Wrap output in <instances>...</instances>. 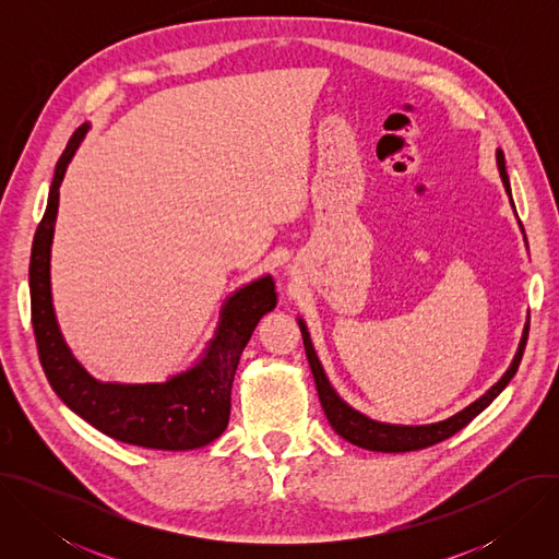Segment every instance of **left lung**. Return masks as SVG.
<instances>
[{
  "mask_svg": "<svg viewBox=\"0 0 559 559\" xmlns=\"http://www.w3.org/2000/svg\"><path fill=\"white\" fill-rule=\"evenodd\" d=\"M498 168H500V177L504 183L507 194L511 197V186H509V175H507V166H504V154L502 150H498ZM513 205V199H511ZM515 207V205H513ZM300 325V334H302V345H305V354L316 380V389H318V397H321V405L325 409V416L330 420V425L334 427V431L345 438L347 442L360 447V449H369V451H382V453H405V451H418V449H427L433 447L447 438H451L453 433H457L460 429H464L477 414H483L496 397L500 395V391L511 382V378L515 376L524 347H526V338H528V325L524 328L518 354L511 362V367L507 369V373L485 393L477 397L475 403H471L466 409L457 412L455 416L442 420V423H433V425H420V427H407V425H386V423H376L367 416H362L360 412L352 409L343 397L334 391V386L330 384L321 360H318L309 332L305 328V323L298 318Z\"/></svg>",
  "mask_w": 559,
  "mask_h": 559,
  "instance_id": "1",
  "label": "left lung"
}]
</instances>
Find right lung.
<instances>
[{"label": "right lung", "instance_id": "1", "mask_svg": "<svg viewBox=\"0 0 559 559\" xmlns=\"http://www.w3.org/2000/svg\"><path fill=\"white\" fill-rule=\"evenodd\" d=\"M88 123L79 126L59 156L48 205L35 231L31 252V311L44 373L76 416L102 433L143 449L188 451L216 440L229 420V397L241 354L261 318L276 307L272 276L234 292L223 309L203 358L166 382H99L74 360L59 332L50 294V246L59 207V186Z\"/></svg>", "mask_w": 559, "mask_h": 559}]
</instances>
